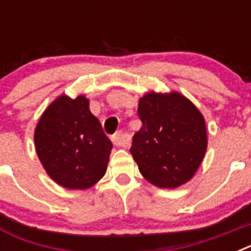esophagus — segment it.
<instances>
[{
  "mask_svg": "<svg viewBox=\"0 0 251 251\" xmlns=\"http://www.w3.org/2000/svg\"><path fill=\"white\" fill-rule=\"evenodd\" d=\"M112 141L117 147H127L130 143L129 137H128L127 134H124L123 132H121V130L115 133L114 136L112 137Z\"/></svg>",
  "mask_w": 251,
  "mask_h": 251,
  "instance_id": "esophagus-1",
  "label": "esophagus"
}]
</instances>
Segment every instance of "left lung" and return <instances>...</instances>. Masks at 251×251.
Returning <instances> with one entry per match:
<instances>
[{"instance_id":"obj_1","label":"left lung","mask_w":251,"mask_h":251,"mask_svg":"<svg viewBox=\"0 0 251 251\" xmlns=\"http://www.w3.org/2000/svg\"><path fill=\"white\" fill-rule=\"evenodd\" d=\"M142 128L133 136L130 153L148 182L176 188L188 182L207 150L203 115L177 92H150L139 99Z\"/></svg>"}]
</instances>
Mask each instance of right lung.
Returning a JSON list of instances; mask_svg holds the SVG:
<instances>
[{
	"label": "right lung",
	"mask_w": 251,
	"mask_h": 251,
	"mask_svg": "<svg viewBox=\"0 0 251 251\" xmlns=\"http://www.w3.org/2000/svg\"><path fill=\"white\" fill-rule=\"evenodd\" d=\"M34 139L40 162L57 185L85 190L105 175L113 145L84 95L55 99L41 115Z\"/></svg>",
	"instance_id": "obj_1"
}]
</instances>
